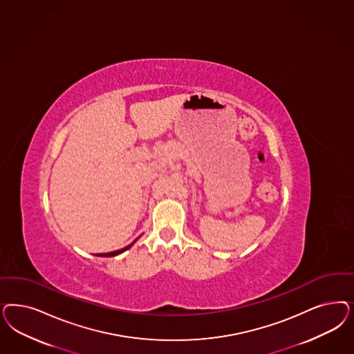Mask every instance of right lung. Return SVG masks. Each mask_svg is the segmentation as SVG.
I'll list each match as a JSON object with an SVG mask.
<instances>
[{
    "instance_id": "right-lung-1",
    "label": "right lung",
    "mask_w": 354,
    "mask_h": 354,
    "mask_svg": "<svg viewBox=\"0 0 354 354\" xmlns=\"http://www.w3.org/2000/svg\"><path fill=\"white\" fill-rule=\"evenodd\" d=\"M138 239H139V237H138ZM137 240L133 241V242H131L130 245H127L126 248H124V249H121V250L112 251V252H106V254H99L97 257H115V255H118V254H122L124 251L129 250V249H130V248H131V246H133V245H134V243L137 242Z\"/></svg>"
}]
</instances>
